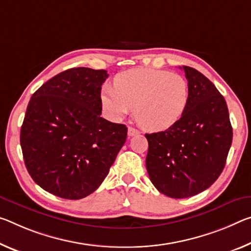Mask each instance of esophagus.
<instances>
[{
    "label": "esophagus",
    "mask_w": 251,
    "mask_h": 251,
    "mask_svg": "<svg viewBox=\"0 0 251 251\" xmlns=\"http://www.w3.org/2000/svg\"><path fill=\"white\" fill-rule=\"evenodd\" d=\"M138 134H140V130L134 128V127H128V136H135Z\"/></svg>",
    "instance_id": "obj_1"
}]
</instances>
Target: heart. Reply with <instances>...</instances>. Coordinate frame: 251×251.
Listing matches in <instances>:
<instances>
[{"instance_id": "obj_1", "label": "heart", "mask_w": 251, "mask_h": 251, "mask_svg": "<svg viewBox=\"0 0 251 251\" xmlns=\"http://www.w3.org/2000/svg\"><path fill=\"white\" fill-rule=\"evenodd\" d=\"M188 104V81L166 70H127L115 78V88L106 86L101 93L102 108L109 117L119 119L134 108L138 124L151 132L176 124Z\"/></svg>"}]
</instances>
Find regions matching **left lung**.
<instances>
[{
  "instance_id": "obj_1",
  "label": "left lung",
  "mask_w": 251,
  "mask_h": 251,
  "mask_svg": "<svg viewBox=\"0 0 251 251\" xmlns=\"http://www.w3.org/2000/svg\"><path fill=\"white\" fill-rule=\"evenodd\" d=\"M189 104L176 124L145 134L146 169L151 181L170 198H189L211 186L226 165L232 143L226 102L216 86L198 70L183 66Z\"/></svg>"
}]
</instances>
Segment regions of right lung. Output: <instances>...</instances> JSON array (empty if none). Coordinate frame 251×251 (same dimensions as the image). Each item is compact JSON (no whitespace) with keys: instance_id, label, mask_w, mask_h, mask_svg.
<instances>
[{"instance_id":"obj_1","label":"right lung","mask_w":251,"mask_h":251,"mask_svg":"<svg viewBox=\"0 0 251 251\" xmlns=\"http://www.w3.org/2000/svg\"><path fill=\"white\" fill-rule=\"evenodd\" d=\"M106 70L85 67L58 74L31 97L20 143L33 181L51 194L79 200L105 180L127 127L100 117Z\"/></svg>"}]
</instances>
